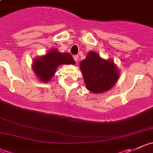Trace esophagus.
I'll return each instance as SVG.
<instances>
[{"label":"esophagus","instance_id":"obj_1","mask_svg":"<svg viewBox=\"0 0 153 153\" xmlns=\"http://www.w3.org/2000/svg\"><path fill=\"white\" fill-rule=\"evenodd\" d=\"M73 58H74V59H75V62H77L78 61V59H79V56H78V55H75V56H74Z\"/></svg>","mask_w":153,"mask_h":153}]
</instances>
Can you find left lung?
I'll use <instances>...</instances> for the list:
<instances>
[{
  "label": "left lung",
  "instance_id": "obj_1",
  "mask_svg": "<svg viewBox=\"0 0 153 153\" xmlns=\"http://www.w3.org/2000/svg\"><path fill=\"white\" fill-rule=\"evenodd\" d=\"M80 68L86 88L94 94H100L110 90L119 78V71L111 59H102L94 51L88 53L80 63Z\"/></svg>",
  "mask_w": 153,
  "mask_h": 153
}]
</instances>
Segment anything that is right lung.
Instances as JSON below:
<instances>
[{"label": "right lung", "mask_w": 153, "mask_h": 153, "mask_svg": "<svg viewBox=\"0 0 153 153\" xmlns=\"http://www.w3.org/2000/svg\"><path fill=\"white\" fill-rule=\"evenodd\" d=\"M63 64H72L75 62L68 53H59L53 49L44 56L36 58L32 62V69L40 81L48 82L56 72L58 66Z\"/></svg>", "instance_id": "1"}]
</instances>
